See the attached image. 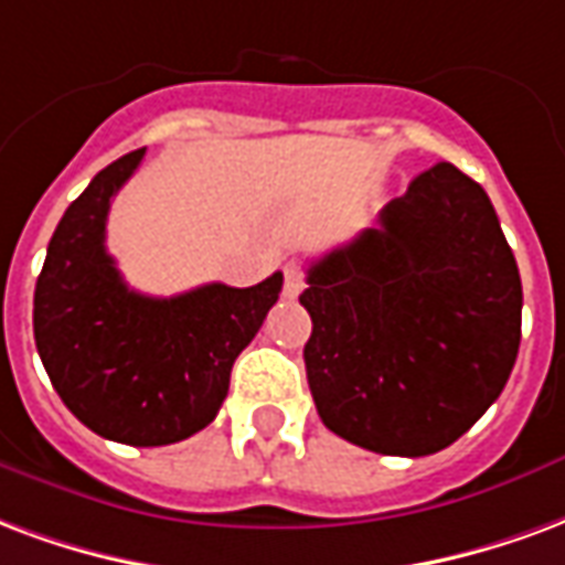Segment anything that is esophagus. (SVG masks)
<instances>
[{
  "instance_id": "esophagus-1",
  "label": "esophagus",
  "mask_w": 565,
  "mask_h": 565,
  "mask_svg": "<svg viewBox=\"0 0 565 565\" xmlns=\"http://www.w3.org/2000/svg\"><path fill=\"white\" fill-rule=\"evenodd\" d=\"M303 286H307V274H303V267H300L298 262H288L286 282H282V295H286L288 300L298 298L300 291H303Z\"/></svg>"
}]
</instances>
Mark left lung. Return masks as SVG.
<instances>
[{
    "label": "left lung",
    "mask_w": 565,
    "mask_h": 565,
    "mask_svg": "<svg viewBox=\"0 0 565 565\" xmlns=\"http://www.w3.org/2000/svg\"><path fill=\"white\" fill-rule=\"evenodd\" d=\"M319 418L376 455L448 448L488 413L521 345V274L488 192L451 162L307 270Z\"/></svg>",
    "instance_id": "8db88e82"
}]
</instances>
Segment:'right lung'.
<instances>
[{"mask_svg": "<svg viewBox=\"0 0 565 565\" xmlns=\"http://www.w3.org/2000/svg\"><path fill=\"white\" fill-rule=\"evenodd\" d=\"M143 150L110 162L68 204L35 282V345L77 422L122 446H171L204 430L228 394L234 358L253 343L282 274L177 298L126 286L105 249L108 210Z\"/></svg>", "mask_w": 565, "mask_h": 565, "instance_id": "right-lung-1", "label": "right lung"}]
</instances>
